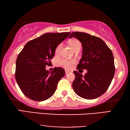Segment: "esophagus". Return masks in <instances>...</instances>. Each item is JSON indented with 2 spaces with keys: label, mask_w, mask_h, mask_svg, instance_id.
I'll return each mask as SVG.
<instances>
[{
  "label": "esophagus",
  "mask_w": 130,
  "mask_h": 130,
  "mask_svg": "<svg viewBox=\"0 0 130 130\" xmlns=\"http://www.w3.org/2000/svg\"><path fill=\"white\" fill-rule=\"evenodd\" d=\"M70 72L69 70H65V73H66V74H68V73H70Z\"/></svg>",
  "instance_id": "esophagus-1"
}]
</instances>
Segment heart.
Here are the masks:
<instances>
[{
    "mask_svg": "<svg viewBox=\"0 0 130 130\" xmlns=\"http://www.w3.org/2000/svg\"><path fill=\"white\" fill-rule=\"evenodd\" d=\"M69 44L72 48V49L75 51L78 50H80L81 48V43L79 40L77 39H72L69 41ZM62 47V44H59L57 46L56 49H55V54L58 55L60 54V51H61ZM58 63L61 66H63L65 68L69 69L72 66L76 63V60H67L66 58H62V59L60 60Z\"/></svg>",
    "mask_w": 130,
    "mask_h": 130,
    "instance_id": "heart-1",
    "label": "heart"
}]
</instances>
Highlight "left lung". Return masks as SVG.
Wrapping results in <instances>:
<instances>
[{
  "mask_svg": "<svg viewBox=\"0 0 130 130\" xmlns=\"http://www.w3.org/2000/svg\"><path fill=\"white\" fill-rule=\"evenodd\" d=\"M69 37H75L83 47L82 56L77 69L88 71L85 76L74 71V91L84 99L97 98L108 90L114 76L112 52L102 39L89 34L73 32Z\"/></svg>",
  "mask_w": 130,
  "mask_h": 130,
  "instance_id": "left-lung-1",
  "label": "left lung"
}]
</instances>
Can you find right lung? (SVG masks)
Masks as SVG:
<instances>
[{"mask_svg":"<svg viewBox=\"0 0 130 130\" xmlns=\"http://www.w3.org/2000/svg\"><path fill=\"white\" fill-rule=\"evenodd\" d=\"M70 32H48L29 41L18 56L15 79L22 93L35 101L52 96L60 80L65 75L61 67L50 72L45 66L51 63L55 49Z\"/></svg>","mask_w":130,"mask_h":130,"instance_id":"add662e5","label":"right lung"}]
</instances>
